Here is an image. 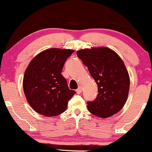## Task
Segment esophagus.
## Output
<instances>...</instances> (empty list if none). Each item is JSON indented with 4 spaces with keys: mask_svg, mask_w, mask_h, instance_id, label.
Listing matches in <instances>:
<instances>
[{
    "mask_svg": "<svg viewBox=\"0 0 152 152\" xmlns=\"http://www.w3.org/2000/svg\"><path fill=\"white\" fill-rule=\"evenodd\" d=\"M76 93H77V94H81V91H82V89H81V86H79V88H78V89H76Z\"/></svg>",
    "mask_w": 152,
    "mask_h": 152,
    "instance_id": "34e87169",
    "label": "esophagus"
}]
</instances>
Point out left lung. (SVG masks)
<instances>
[{
	"mask_svg": "<svg viewBox=\"0 0 152 152\" xmlns=\"http://www.w3.org/2000/svg\"><path fill=\"white\" fill-rule=\"evenodd\" d=\"M76 55L98 86L99 94L87 102L88 110L99 118L114 115L126 104L129 92L130 77L123 60L106 47L81 49Z\"/></svg>",
	"mask_w": 152,
	"mask_h": 152,
	"instance_id": "left-lung-1",
	"label": "left lung"
}]
</instances>
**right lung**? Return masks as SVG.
<instances>
[{
    "instance_id": "add662e5",
    "label": "right lung",
    "mask_w": 152,
    "mask_h": 152,
    "mask_svg": "<svg viewBox=\"0 0 152 152\" xmlns=\"http://www.w3.org/2000/svg\"><path fill=\"white\" fill-rule=\"evenodd\" d=\"M73 50L50 48L30 61L23 79V89L29 105L39 114L57 116L66 110L76 94L61 74L64 63Z\"/></svg>"
}]
</instances>
